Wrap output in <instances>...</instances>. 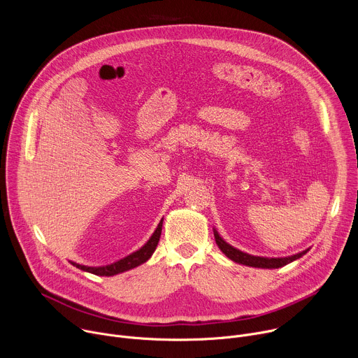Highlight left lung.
I'll return each mask as SVG.
<instances>
[{"mask_svg":"<svg viewBox=\"0 0 358 358\" xmlns=\"http://www.w3.org/2000/svg\"><path fill=\"white\" fill-rule=\"evenodd\" d=\"M214 236H215V242L218 245V248L221 249V252L225 255L227 258H229L231 261L245 265V266H252V268H261V269H278L282 268L299 258H301L304 253H308L310 250L304 249L299 253L290 255V257H283V258H266V257H255V255H249L246 252H242L236 248H234L232 245H229L227 241H224L221 238V235L218 234V231L214 228Z\"/></svg>","mask_w":358,"mask_h":358,"instance_id":"8db88e82","label":"left lung"}]
</instances>
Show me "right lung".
Returning <instances> with one entry per match:
<instances>
[{"mask_svg":"<svg viewBox=\"0 0 358 358\" xmlns=\"http://www.w3.org/2000/svg\"><path fill=\"white\" fill-rule=\"evenodd\" d=\"M162 228H163V218L159 222L156 231L152 232L150 239L140 249L131 252L123 259H119L113 264L103 265V266H86V265H80V264H76V262H72V261H69V264H72L73 266H76L78 269H80L83 272H89V273L97 275V276H115V275L127 272L130 269H134V268L143 265L144 262H147L151 258V255L155 253V250L157 248V243L160 241Z\"/></svg>","mask_w":358,"mask_h":358,"instance_id":"add662e5","label":"right lung"}]
</instances>
